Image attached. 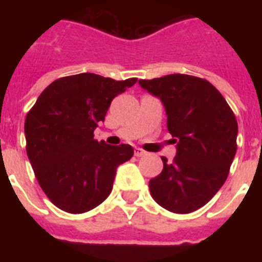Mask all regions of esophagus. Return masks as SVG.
I'll list each match as a JSON object with an SVG mask.
<instances>
[{"label":"esophagus","instance_id":"1","mask_svg":"<svg viewBox=\"0 0 262 262\" xmlns=\"http://www.w3.org/2000/svg\"><path fill=\"white\" fill-rule=\"evenodd\" d=\"M145 155V152L143 151L142 148H136L135 149V156L136 157H142V156H144Z\"/></svg>","mask_w":262,"mask_h":262}]
</instances>
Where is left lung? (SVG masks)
<instances>
[{
  "instance_id": "8db88e82",
  "label": "left lung",
  "mask_w": 262,
  "mask_h": 262,
  "mask_svg": "<svg viewBox=\"0 0 262 262\" xmlns=\"http://www.w3.org/2000/svg\"><path fill=\"white\" fill-rule=\"evenodd\" d=\"M139 85L163 102L177 149L172 163L161 157L163 172L149 181L152 198L176 214L195 211L227 180L237 148L235 114L203 78L176 73Z\"/></svg>"
}]
</instances>
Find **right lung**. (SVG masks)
<instances>
[{"mask_svg":"<svg viewBox=\"0 0 262 262\" xmlns=\"http://www.w3.org/2000/svg\"><path fill=\"white\" fill-rule=\"evenodd\" d=\"M138 78L115 81L80 73L48 85L25 120L26 151L39 185L59 209L81 214L110 195L117 168L134 155L129 144L94 140L111 101Z\"/></svg>","mask_w":262,"mask_h":262,"instance_id":"add662e5","label":"right lung"}]
</instances>
